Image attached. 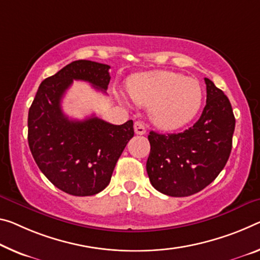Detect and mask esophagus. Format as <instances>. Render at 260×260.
I'll list each match as a JSON object with an SVG mask.
<instances>
[{
    "mask_svg": "<svg viewBox=\"0 0 260 260\" xmlns=\"http://www.w3.org/2000/svg\"><path fill=\"white\" fill-rule=\"evenodd\" d=\"M146 126H145V123L143 122H141V121H135L134 122V132H135V134H138V135H143V134H146Z\"/></svg>",
    "mask_w": 260,
    "mask_h": 260,
    "instance_id": "esophagus-1",
    "label": "esophagus"
}]
</instances>
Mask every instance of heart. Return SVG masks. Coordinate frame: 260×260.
<instances>
[{
	"instance_id": "heart-1",
	"label": "heart",
	"mask_w": 260,
	"mask_h": 260,
	"mask_svg": "<svg viewBox=\"0 0 260 260\" xmlns=\"http://www.w3.org/2000/svg\"><path fill=\"white\" fill-rule=\"evenodd\" d=\"M131 100L149 108L151 121L160 129L183 127L199 112L203 88L199 81L182 74L156 71L132 76L127 83Z\"/></svg>"
}]
</instances>
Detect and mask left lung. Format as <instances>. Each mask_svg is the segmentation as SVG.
I'll return each instance as SVG.
<instances>
[{
    "instance_id": "left-lung-1",
    "label": "left lung",
    "mask_w": 260,
    "mask_h": 260,
    "mask_svg": "<svg viewBox=\"0 0 260 260\" xmlns=\"http://www.w3.org/2000/svg\"><path fill=\"white\" fill-rule=\"evenodd\" d=\"M207 100L199 120L182 133L148 135L147 174L152 186L170 197H188L219 176L230 156L235 131L232 104L205 78Z\"/></svg>"
}]
</instances>
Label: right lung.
I'll use <instances>...</instances> for the list:
<instances>
[{
	"label": "right lung",
	"instance_id": "add662e5",
	"mask_svg": "<svg viewBox=\"0 0 260 260\" xmlns=\"http://www.w3.org/2000/svg\"><path fill=\"white\" fill-rule=\"evenodd\" d=\"M110 66L73 61L41 82L27 118V141L40 171L54 186L76 197L93 196L110 184L121 152L134 137L133 121L112 125L91 115L73 120L61 101L74 80L106 92Z\"/></svg>",
	"mask_w": 260,
	"mask_h": 260
}]
</instances>
